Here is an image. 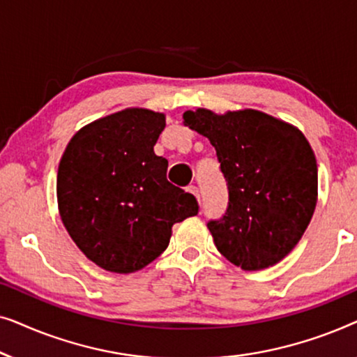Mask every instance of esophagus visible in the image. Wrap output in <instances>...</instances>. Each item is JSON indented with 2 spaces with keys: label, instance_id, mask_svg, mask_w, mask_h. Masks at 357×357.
Returning a JSON list of instances; mask_svg holds the SVG:
<instances>
[{
  "label": "esophagus",
  "instance_id": "esophagus-1",
  "mask_svg": "<svg viewBox=\"0 0 357 357\" xmlns=\"http://www.w3.org/2000/svg\"><path fill=\"white\" fill-rule=\"evenodd\" d=\"M187 190H188L190 193H192V195H195V197H197L198 203H202V199H199V188L197 187V185H188Z\"/></svg>",
  "mask_w": 357,
  "mask_h": 357
}]
</instances>
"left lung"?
Masks as SVG:
<instances>
[{"label":"left lung","mask_w":357,"mask_h":357,"mask_svg":"<svg viewBox=\"0 0 357 357\" xmlns=\"http://www.w3.org/2000/svg\"><path fill=\"white\" fill-rule=\"evenodd\" d=\"M183 125L211 141L227 182L226 213L208 222L218 250L248 271L281 261L315 211L319 172L309 141L252 109L224 115L187 110Z\"/></svg>","instance_id":"obj_1"}]
</instances>
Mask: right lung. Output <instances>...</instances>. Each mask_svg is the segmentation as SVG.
I'll return each instance as SVG.
<instances>
[{
	"label": "right lung",
	"instance_id": "1",
	"mask_svg": "<svg viewBox=\"0 0 357 357\" xmlns=\"http://www.w3.org/2000/svg\"><path fill=\"white\" fill-rule=\"evenodd\" d=\"M165 116L125 109L84 126L68 143L56 177L61 221L81 252L114 273L138 271L169 245L172 226L198 202L167 180L154 154Z\"/></svg>",
	"mask_w": 357,
	"mask_h": 357
}]
</instances>
